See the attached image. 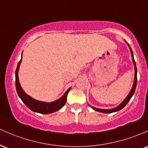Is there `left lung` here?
I'll use <instances>...</instances> for the list:
<instances>
[{
	"label": "left lung",
	"mask_w": 148,
	"mask_h": 148,
	"mask_svg": "<svg viewBox=\"0 0 148 148\" xmlns=\"http://www.w3.org/2000/svg\"><path fill=\"white\" fill-rule=\"evenodd\" d=\"M124 41L127 43V46H128L129 49H130V53H131V56H132V60L133 64H134V82H133V84H132V88H131L130 92H129L128 95H127L126 97L125 98V99L123 100V101H122L121 103L118 106H116V108H112V109H101V108H95V107H93V106H91L89 105L91 108H92V109H93L94 110L97 111V112H103V113H108H108H112V112H117V111H119L120 110H121L122 108H124L125 106H126V104L127 103H128L129 101H130L131 98H132V97L133 96V95H134V91H135L136 86V82H137V69H136V62H135V61H134V54H133L132 49H131V47H130V45H129V44L127 43L125 40H124Z\"/></svg>",
	"instance_id": "1"
}]
</instances>
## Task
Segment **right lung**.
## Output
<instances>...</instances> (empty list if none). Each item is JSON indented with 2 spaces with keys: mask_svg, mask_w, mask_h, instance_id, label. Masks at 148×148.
<instances>
[{
  "mask_svg": "<svg viewBox=\"0 0 148 148\" xmlns=\"http://www.w3.org/2000/svg\"><path fill=\"white\" fill-rule=\"evenodd\" d=\"M22 58H23V53H22L21 59L18 62L17 65V68L16 70V88L17 90L18 95L19 97L21 98L22 101L25 105L27 106L31 110L34 111L35 112L40 113V114H50V113L56 112L60 108H62L66 101V97L68 95L69 90L71 88H69L68 90L66 91V92L63 95L60 99L52 102H45L38 101L37 99H34L32 97L28 95L23 89L22 88L21 84L19 82L18 79V71H19L20 65L22 62Z\"/></svg>",
  "mask_w": 148,
  "mask_h": 148,
  "instance_id": "right-lung-1",
  "label": "right lung"
}]
</instances>
